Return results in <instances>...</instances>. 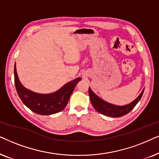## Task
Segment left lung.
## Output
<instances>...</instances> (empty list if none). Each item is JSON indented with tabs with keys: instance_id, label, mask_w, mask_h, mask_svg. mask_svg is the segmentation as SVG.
Returning a JSON list of instances; mask_svg holds the SVG:
<instances>
[{
	"instance_id": "8db88e82",
	"label": "left lung",
	"mask_w": 159,
	"mask_h": 159,
	"mask_svg": "<svg viewBox=\"0 0 159 159\" xmlns=\"http://www.w3.org/2000/svg\"><path fill=\"white\" fill-rule=\"evenodd\" d=\"M143 92L144 89L142 91L140 94L129 104L120 106V105L111 104V103L105 101L104 99H101L94 92H93V91L91 89L90 87L89 88V94L90 100L94 109L97 112H99V113L114 118L120 117V116H123L129 113L135 107V105L138 103V102L140 100Z\"/></svg>"
}]
</instances>
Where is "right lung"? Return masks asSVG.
Returning <instances> with one entry per match:
<instances>
[{"label": "right lung", "mask_w": 159, "mask_h": 159, "mask_svg": "<svg viewBox=\"0 0 159 159\" xmlns=\"http://www.w3.org/2000/svg\"><path fill=\"white\" fill-rule=\"evenodd\" d=\"M81 80V78H75L53 93L40 94L22 85L19 79L16 63L14 65V82L19 97L29 109L40 115H52L62 111L66 107L76 84Z\"/></svg>", "instance_id": "add662e5"}]
</instances>
